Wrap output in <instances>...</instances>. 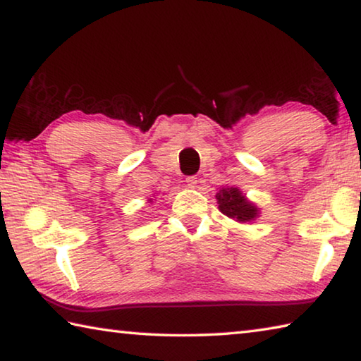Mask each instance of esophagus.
<instances>
[{"label":"esophagus","instance_id":"esophagus-1","mask_svg":"<svg viewBox=\"0 0 361 361\" xmlns=\"http://www.w3.org/2000/svg\"><path fill=\"white\" fill-rule=\"evenodd\" d=\"M185 182H187V185L190 187V188H193V187H197V182H198V177H195V176H188L187 179H185Z\"/></svg>","mask_w":361,"mask_h":361}]
</instances>
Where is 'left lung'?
<instances>
[{
	"label": "left lung",
	"mask_w": 361,
	"mask_h": 361,
	"mask_svg": "<svg viewBox=\"0 0 361 361\" xmlns=\"http://www.w3.org/2000/svg\"><path fill=\"white\" fill-rule=\"evenodd\" d=\"M216 198L222 214L236 222H251L259 216L257 206L247 202L238 187L222 188L219 193H216Z\"/></svg>",
	"instance_id": "8db88e82"
}]
</instances>
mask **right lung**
Returning <instances> with one entry per match:
<instances>
[{
  "label": "right lung",
  "mask_w": 361,
  "mask_h": 361,
  "mask_svg": "<svg viewBox=\"0 0 361 361\" xmlns=\"http://www.w3.org/2000/svg\"><path fill=\"white\" fill-rule=\"evenodd\" d=\"M149 202H152V198H150V200H149Z\"/></svg>",
  "instance_id": "obj_1"
}]
</instances>
